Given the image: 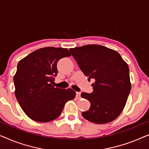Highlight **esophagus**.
Instances as JSON below:
<instances>
[{
	"instance_id": "esophagus-1",
	"label": "esophagus",
	"mask_w": 149,
	"mask_h": 149,
	"mask_svg": "<svg viewBox=\"0 0 149 149\" xmlns=\"http://www.w3.org/2000/svg\"><path fill=\"white\" fill-rule=\"evenodd\" d=\"M76 97H77L78 99H80V98H81V93H80V92H77Z\"/></svg>"
}]
</instances>
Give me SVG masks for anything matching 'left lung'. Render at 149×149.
<instances>
[{"mask_svg":"<svg viewBox=\"0 0 149 149\" xmlns=\"http://www.w3.org/2000/svg\"><path fill=\"white\" fill-rule=\"evenodd\" d=\"M79 68L89 79H93L91 93L81 97L91 103L82 115L97 124L109 123L123 111L131 90L129 66L119 53L100 45H87L70 49Z\"/></svg>","mask_w":149,"mask_h":149,"instance_id":"1","label":"left lung"}]
</instances>
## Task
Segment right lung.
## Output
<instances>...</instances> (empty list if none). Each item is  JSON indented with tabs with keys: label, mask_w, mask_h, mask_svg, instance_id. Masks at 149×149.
<instances>
[{
	"label": "right lung",
	"mask_w": 149,
	"mask_h": 149,
	"mask_svg": "<svg viewBox=\"0 0 149 149\" xmlns=\"http://www.w3.org/2000/svg\"><path fill=\"white\" fill-rule=\"evenodd\" d=\"M71 56L66 48L47 47L35 50L17 64L13 77L15 95L26 115L34 121L45 123L60 115L67 102L76 92L72 89L55 87L52 83L58 74L57 63Z\"/></svg>",
	"instance_id": "1"
}]
</instances>
